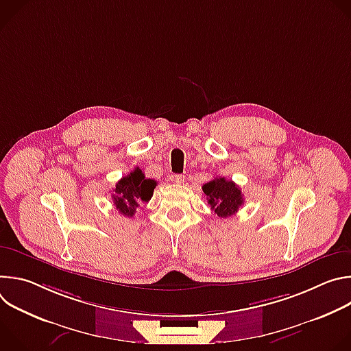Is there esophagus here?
I'll return each instance as SVG.
<instances>
[{"label":"esophagus","mask_w":351,"mask_h":351,"mask_svg":"<svg viewBox=\"0 0 351 351\" xmlns=\"http://www.w3.org/2000/svg\"><path fill=\"white\" fill-rule=\"evenodd\" d=\"M173 182L178 184H182L184 182V175H173Z\"/></svg>","instance_id":"1"}]
</instances>
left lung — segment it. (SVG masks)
<instances>
[{"label":"left lung","mask_w":351,"mask_h":351,"mask_svg":"<svg viewBox=\"0 0 351 351\" xmlns=\"http://www.w3.org/2000/svg\"><path fill=\"white\" fill-rule=\"evenodd\" d=\"M203 191L207 195L211 210L219 218H228L237 213L244 204V198L240 187L225 178H215L203 186Z\"/></svg>","instance_id":"1"}]
</instances>
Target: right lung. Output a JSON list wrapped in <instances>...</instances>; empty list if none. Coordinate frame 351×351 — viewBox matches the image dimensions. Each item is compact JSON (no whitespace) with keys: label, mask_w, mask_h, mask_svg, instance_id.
<instances>
[{"label":"right lung","mask_w":351,"mask_h":351,"mask_svg":"<svg viewBox=\"0 0 351 351\" xmlns=\"http://www.w3.org/2000/svg\"><path fill=\"white\" fill-rule=\"evenodd\" d=\"M156 186V180L147 179L138 167L134 168L115 184L112 194L115 208L123 217L132 218L140 204L149 202Z\"/></svg>","instance_id":"right-lung-1"}]
</instances>
